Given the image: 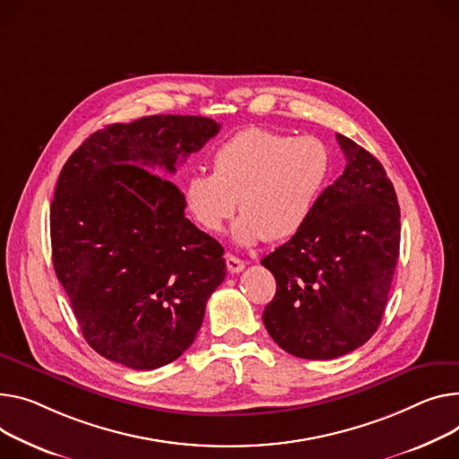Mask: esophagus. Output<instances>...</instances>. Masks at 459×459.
Here are the masks:
<instances>
[{"instance_id":"esophagus-1","label":"esophagus","mask_w":459,"mask_h":459,"mask_svg":"<svg viewBox=\"0 0 459 459\" xmlns=\"http://www.w3.org/2000/svg\"><path fill=\"white\" fill-rule=\"evenodd\" d=\"M225 262H227V269H229V273H232V274H236V273L243 271V267H246V262L239 260V258H236V256H232V255H227Z\"/></svg>"}]
</instances>
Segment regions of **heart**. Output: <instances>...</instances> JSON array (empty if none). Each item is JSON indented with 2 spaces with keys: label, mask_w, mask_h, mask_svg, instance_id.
I'll return each mask as SVG.
<instances>
[{
  "label": "heart",
  "mask_w": 459,
  "mask_h": 459,
  "mask_svg": "<svg viewBox=\"0 0 459 459\" xmlns=\"http://www.w3.org/2000/svg\"><path fill=\"white\" fill-rule=\"evenodd\" d=\"M330 151L314 136L251 127L213 152V173L195 171L182 185V206L206 232L218 234L234 216L241 247L282 241L308 223L330 177Z\"/></svg>",
  "instance_id": "1"
}]
</instances>
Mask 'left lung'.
<instances>
[{"instance_id":"1","label":"left lung","mask_w":459,"mask_h":459,"mask_svg":"<svg viewBox=\"0 0 459 459\" xmlns=\"http://www.w3.org/2000/svg\"><path fill=\"white\" fill-rule=\"evenodd\" d=\"M347 166L308 223L262 260L277 293L262 319L271 338L304 359H332L377 332L401 247V210L382 164L335 134Z\"/></svg>"}]
</instances>
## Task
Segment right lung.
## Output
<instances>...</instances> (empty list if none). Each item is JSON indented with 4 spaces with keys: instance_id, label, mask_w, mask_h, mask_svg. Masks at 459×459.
<instances>
[{
    "instance_id": "add662e5",
    "label": "right lung",
    "mask_w": 459,
    "mask_h": 459,
    "mask_svg": "<svg viewBox=\"0 0 459 459\" xmlns=\"http://www.w3.org/2000/svg\"><path fill=\"white\" fill-rule=\"evenodd\" d=\"M220 127L175 114L107 126L60 171L53 267L84 340L110 361L151 371L177 359L225 279L223 247L186 220L166 178Z\"/></svg>"
}]
</instances>
